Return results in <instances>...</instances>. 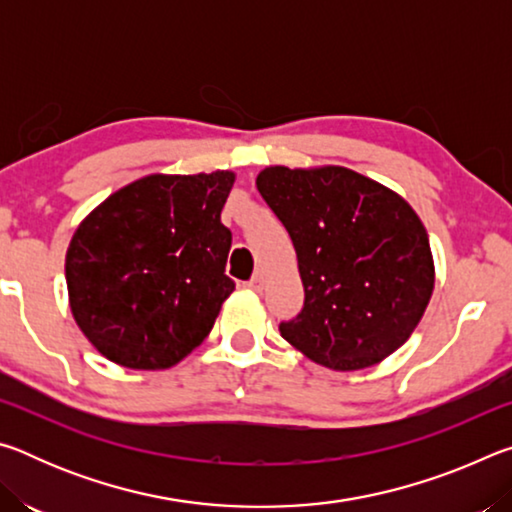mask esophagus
Segmentation results:
<instances>
[{"mask_svg":"<svg viewBox=\"0 0 512 512\" xmlns=\"http://www.w3.org/2000/svg\"><path fill=\"white\" fill-rule=\"evenodd\" d=\"M246 287L253 289V291H262V289H264V275H262V273H255V275L250 277V280L246 282Z\"/></svg>","mask_w":512,"mask_h":512,"instance_id":"1","label":"esophagus"}]
</instances>
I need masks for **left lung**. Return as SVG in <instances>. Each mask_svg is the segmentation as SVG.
Wrapping results in <instances>:
<instances>
[{"label":"left lung","instance_id":"1","mask_svg":"<svg viewBox=\"0 0 512 512\" xmlns=\"http://www.w3.org/2000/svg\"><path fill=\"white\" fill-rule=\"evenodd\" d=\"M266 205L298 255L305 305L280 334L311 361L361 370L413 334L433 291L429 237L404 198L345 167H268Z\"/></svg>","mask_w":512,"mask_h":512}]
</instances>
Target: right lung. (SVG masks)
Segmentation results:
<instances>
[{
  "label": "right lung",
  "mask_w": 512,
  "mask_h": 512,
  "mask_svg": "<svg viewBox=\"0 0 512 512\" xmlns=\"http://www.w3.org/2000/svg\"><path fill=\"white\" fill-rule=\"evenodd\" d=\"M235 173H153L90 212L67 248L76 325L103 357L133 370L176 366L210 334L232 232L221 223Z\"/></svg>",
  "instance_id": "right-lung-1"
}]
</instances>
